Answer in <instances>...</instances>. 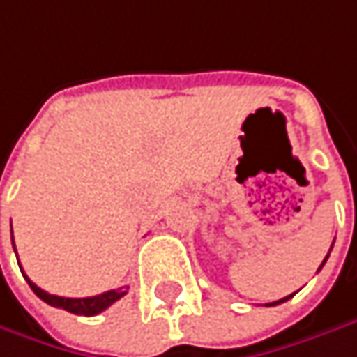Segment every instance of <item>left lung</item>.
Masks as SVG:
<instances>
[{"label": "left lung", "mask_w": 357, "mask_h": 357, "mask_svg": "<svg viewBox=\"0 0 357 357\" xmlns=\"http://www.w3.org/2000/svg\"><path fill=\"white\" fill-rule=\"evenodd\" d=\"M331 247H333V245H331ZM327 257H329V253H327ZM327 257L323 259V264H321V268L325 266V261H327ZM321 268H319V270H321ZM290 296H292V294H290ZM290 296H286V298H280V301H275V303H270V305H266V307H275V305H280V303H286V301H288Z\"/></svg>", "instance_id": "8db88e82"}]
</instances>
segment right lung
Instances as JSON below:
<instances>
[{
    "label": "right lung",
    "mask_w": 357,
    "mask_h": 357,
    "mask_svg": "<svg viewBox=\"0 0 357 357\" xmlns=\"http://www.w3.org/2000/svg\"><path fill=\"white\" fill-rule=\"evenodd\" d=\"M12 245H14V235H12ZM14 249H16V245H14ZM20 270H22V268H20ZM24 278H26L28 286L32 288V292H34L40 301H45L47 305L63 308V310H69V312H73V314H83V317H93V314L106 310V308L110 307V305H114L118 298H122V296L126 294V290L118 288V290H108V292H104V294L87 296V298H65V296H56V294L45 292L43 288H38V286H36L26 274H24Z\"/></svg>",
    "instance_id": "add662e5"
}]
</instances>
